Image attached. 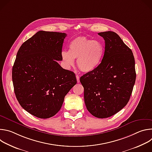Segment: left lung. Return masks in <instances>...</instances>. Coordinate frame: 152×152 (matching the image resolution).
Segmentation results:
<instances>
[{
    "label": "left lung",
    "mask_w": 152,
    "mask_h": 152,
    "mask_svg": "<svg viewBox=\"0 0 152 152\" xmlns=\"http://www.w3.org/2000/svg\"><path fill=\"white\" fill-rule=\"evenodd\" d=\"M66 33L40 31L23 42L12 67L14 93L25 110L48 118L60 110L64 97L76 84L73 72L62 69Z\"/></svg>",
    "instance_id": "left-lung-1"
}]
</instances>
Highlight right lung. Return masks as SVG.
<instances>
[{"instance_id":"obj_1","label":"right lung","mask_w":152,"mask_h":152,"mask_svg":"<svg viewBox=\"0 0 152 152\" xmlns=\"http://www.w3.org/2000/svg\"><path fill=\"white\" fill-rule=\"evenodd\" d=\"M104 40L101 63L83 75L80 82L84 88L86 109L94 117L104 118L115 114L127 104L136 79L132 50L118 34L112 31L98 34Z\"/></svg>"}]
</instances>
